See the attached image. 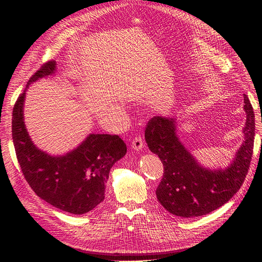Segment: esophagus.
<instances>
[{
  "mask_svg": "<svg viewBox=\"0 0 262 262\" xmlns=\"http://www.w3.org/2000/svg\"><path fill=\"white\" fill-rule=\"evenodd\" d=\"M131 147L134 148V149H137V150L142 149V147H143V141H142V139L140 137H136L132 141Z\"/></svg>",
  "mask_w": 262,
  "mask_h": 262,
  "instance_id": "1",
  "label": "esophagus"
}]
</instances>
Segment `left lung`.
Returning <instances> with one entry per match:
<instances>
[{"mask_svg": "<svg viewBox=\"0 0 262 262\" xmlns=\"http://www.w3.org/2000/svg\"><path fill=\"white\" fill-rule=\"evenodd\" d=\"M244 102L247 114L245 141L225 170L212 171L198 165L178 140L173 119L158 116L147 122V146L164 166L156 189L157 200L169 213L186 219L205 215L231 200L241 189L249 169L255 140V114L245 94Z\"/></svg>", "mask_w": 262, "mask_h": 262, "instance_id": "obj_1", "label": "left lung"}]
</instances>
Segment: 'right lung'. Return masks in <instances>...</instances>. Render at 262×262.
I'll use <instances>...</instances> for the list:
<instances>
[{
  "mask_svg": "<svg viewBox=\"0 0 262 262\" xmlns=\"http://www.w3.org/2000/svg\"><path fill=\"white\" fill-rule=\"evenodd\" d=\"M55 61H47L31 75L27 86L54 73ZM26 90L15 102L12 137L24 177L46 202L72 214H85L105 199V184L113 165L126 153L117 134H90L76 149L64 156H50L39 150L24 124L23 105Z\"/></svg>",
  "mask_w": 262,
  "mask_h": 262,
  "instance_id": "1",
  "label": "right lung"
}]
</instances>
